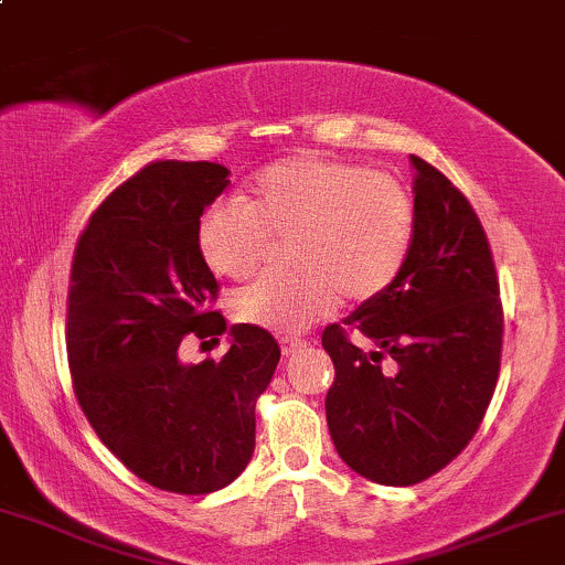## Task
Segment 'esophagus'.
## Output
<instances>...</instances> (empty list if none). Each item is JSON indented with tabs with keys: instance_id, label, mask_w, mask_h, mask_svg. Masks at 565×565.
<instances>
[{
	"instance_id": "obj_1",
	"label": "esophagus",
	"mask_w": 565,
	"mask_h": 565,
	"mask_svg": "<svg viewBox=\"0 0 565 565\" xmlns=\"http://www.w3.org/2000/svg\"><path fill=\"white\" fill-rule=\"evenodd\" d=\"M302 348H308V342H305V339H297V337H281V352L287 358H291V355H297V352H300Z\"/></svg>"
}]
</instances>
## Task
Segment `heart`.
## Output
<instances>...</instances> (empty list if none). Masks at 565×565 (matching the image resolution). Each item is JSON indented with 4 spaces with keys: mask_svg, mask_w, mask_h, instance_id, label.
I'll return each mask as SVG.
<instances>
[{
    "mask_svg": "<svg viewBox=\"0 0 565 565\" xmlns=\"http://www.w3.org/2000/svg\"><path fill=\"white\" fill-rule=\"evenodd\" d=\"M416 200L373 168L300 152L263 168L244 205L217 200L196 221V249L217 276L249 278L270 242L291 239L295 274L265 276L239 291L236 318L295 334L337 308L339 295L363 305L403 274L416 242Z\"/></svg>",
    "mask_w": 565,
    "mask_h": 565,
    "instance_id": "heart-1",
    "label": "heart"
}]
</instances>
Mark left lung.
I'll list each match as a JSON object with an SVG mask.
<instances>
[{"label": "left lung", "instance_id": "1", "mask_svg": "<svg viewBox=\"0 0 565 565\" xmlns=\"http://www.w3.org/2000/svg\"><path fill=\"white\" fill-rule=\"evenodd\" d=\"M411 160L418 215L403 274L321 337L337 371L326 420L339 458L386 487L434 477L473 439L498 386L505 323L479 215L445 173Z\"/></svg>", "mask_w": 565, "mask_h": 565}]
</instances>
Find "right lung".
I'll return each instance as SVG.
<instances>
[{"label": "right lung", "instance_id": "1", "mask_svg": "<svg viewBox=\"0 0 565 565\" xmlns=\"http://www.w3.org/2000/svg\"><path fill=\"white\" fill-rule=\"evenodd\" d=\"M228 186L217 162H149L78 236L67 289V365L84 416L147 484L210 494L255 450V405L281 358L253 323L221 360L183 365L181 339L221 337L217 281L196 249L202 210Z\"/></svg>", "mask_w": 565, "mask_h": 565}]
</instances>
